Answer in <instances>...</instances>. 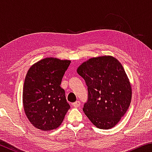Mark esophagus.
Wrapping results in <instances>:
<instances>
[{
	"label": "esophagus",
	"instance_id": "obj_1",
	"mask_svg": "<svg viewBox=\"0 0 152 152\" xmlns=\"http://www.w3.org/2000/svg\"><path fill=\"white\" fill-rule=\"evenodd\" d=\"M80 101H76L72 103V106L76 108H78V107H80Z\"/></svg>",
	"mask_w": 152,
	"mask_h": 152
}]
</instances>
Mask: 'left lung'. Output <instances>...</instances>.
<instances>
[{"label": "left lung", "instance_id": "obj_1", "mask_svg": "<svg viewBox=\"0 0 152 152\" xmlns=\"http://www.w3.org/2000/svg\"><path fill=\"white\" fill-rule=\"evenodd\" d=\"M88 86L84 113L96 127H115L127 112L132 101V86L124 68L110 56L89 59L77 69Z\"/></svg>", "mask_w": 152, "mask_h": 152}]
</instances>
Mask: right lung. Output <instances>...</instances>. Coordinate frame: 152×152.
Here are the masks:
<instances>
[{
    "label": "right lung",
    "instance_id": "add662e5",
    "mask_svg": "<svg viewBox=\"0 0 152 152\" xmlns=\"http://www.w3.org/2000/svg\"><path fill=\"white\" fill-rule=\"evenodd\" d=\"M71 61L46 58L33 64L25 77L23 103L25 115L37 129L58 127L70 106L60 84Z\"/></svg>",
    "mask_w": 152,
    "mask_h": 152
}]
</instances>
